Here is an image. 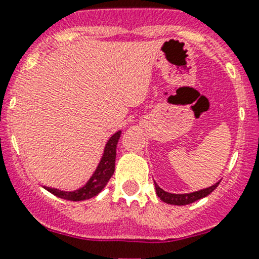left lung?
<instances>
[{
	"label": "left lung",
	"mask_w": 259,
	"mask_h": 259,
	"mask_svg": "<svg viewBox=\"0 0 259 259\" xmlns=\"http://www.w3.org/2000/svg\"><path fill=\"white\" fill-rule=\"evenodd\" d=\"M155 190H156V194L158 197L163 200L164 203H168V204H173V205H187L190 204V203H194L197 200L202 199V198L207 197L217 187H218L219 182L213 184L209 188H205V189H200L197 190V192H193V193H184V194H174V193H169L165 192L164 189H161L155 182Z\"/></svg>",
	"instance_id": "left-lung-1"
}]
</instances>
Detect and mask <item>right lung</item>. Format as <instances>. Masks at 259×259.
<instances>
[{"instance_id": "add662e5", "label": "right lung", "mask_w": 259, "mask_h": 259, "mask_svg": "<svg viewBox=\"0 0 259 259\" xmlns=\"http://www.w3.org/2000/svg\"><path fill=\"white\" fill-rule=\"evenodd\" d=\"M120 135H121L120 130L115 133L114 135H111V138L108 140L105 148H104V154L101 156V160L99 163L98 168L95 169L94 174L90 177V179L88 180V183L83 187L74 190V192H64V190L50 187L44 188L48 192L51 193V194L56 195V197L66 200H72V202H80V200H86L93 197H96L105 188L109 179L114 174L115 158H116V145L120 139Z\"/></svg>"}]
</instances>
